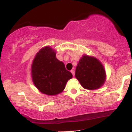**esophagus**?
<instances>
[{"mask_svg":"<svg viewBox=\"0 0 132 132\" xmlns=\"http://www.w3.org/2000/svg\"><path fill=\"white\" fill-rule=\"evenodd\" d=\"M71 73H72V75H73V76H75V71L74 70V69H72V70L71 71Z\"/></svg>","mask_w":132,"mask_h":132,"instance_id":"1","label":"esophagus"}]
</instances>
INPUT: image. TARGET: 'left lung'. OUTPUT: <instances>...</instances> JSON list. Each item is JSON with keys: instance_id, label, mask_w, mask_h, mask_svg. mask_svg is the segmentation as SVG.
Wrapping results in <instances>:
<instances>
[{"instance_id": "left-lung-1", "label": "left lung", "mask_w": 132, "mask_h": 132, "mask_svg": "<svg viewBox=\"0 0 132 132\" xmlns=\"http://www.w3.org/2000/svg\"><path fill=\"white\" fill-rule=\"evenodd\" d=\"M75 76L84 88L94 90L104 84L105 72L99 60L94 57L83 56L76 69Z\"/></svg>"}]
</instances>
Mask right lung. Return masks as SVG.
I'll list each match as a JSON object with an SVG mask.
<instances>
[{"label": "right lung", "mask_w": 132, "mask_h": 132, "mask_svg": "<svg viewBox=\"0 0 132 132\" xmlns=\"http://www.w3.org/2000/svg\"><path fill=\"white\" fill-rule=\"evenodd\" d=\"M31 75L34 84L40 92L47 95H56L64 90L72 78L64 63L56 57V52L50 47L41 49L33 60Z\"/></svg>", "instance_id": "obj_1"}]
</instances>
